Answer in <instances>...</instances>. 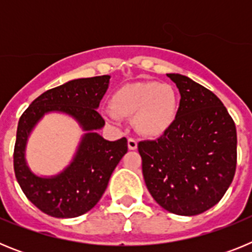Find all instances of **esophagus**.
Returning <instances> with one entry per match:
<instances>
[{"mask_svg": "<svg viewBox=\"0 0 252 252\" xmlns=\"http://www.w3.org/2000/svg\"><path fill=\"white\" fill-rule=\"evenodd\" d=\"M127 146L130 150H136L137 149V141L135 139H132V137H130V139L127 140Z\"/></svg>", "mask_w": 252, "mask_h": 252, "instance_id": "obj_1", "label": "esophagus"}]
</instances>
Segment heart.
I'll return each mask as SVG.
<instances>
[{"label": "heart", "mask_w": 252, "mask_h": 252, "mask_svg": "<svg viewBox=\"0 0 252 252\" xmlns=\"http://www.w3.org/2000/svg\"><path fill=\"white\" fill-rule=\"evenodd\" d=\"M110 104L112 111L106 112L108 121L119 125L120 117L133 119L140 132L160 136L175 124L179 97L171 84L135 82L117 88L111 95Z\"/></svg>", "instance_id": "b5f03b06"}]
</instances>
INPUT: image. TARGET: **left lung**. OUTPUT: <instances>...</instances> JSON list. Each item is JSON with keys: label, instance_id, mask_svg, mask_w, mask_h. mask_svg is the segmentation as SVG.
Here are the masks:
<instances>
[{"label": "left lung", "instance_id": "1", "mask_svg": "<svg viewBox=\"0 0 252 252\" xmlns=\"http://www.w3.org/2000/svg\"><path fill=\"white\" fill-rule=\"evenodd\" d=\"M166 75L180 93L178 117L159 139L139 142L142 175L160 207L195 216L221 201L232 183L236 126L215 93L186 75Z\"/></svg>", "mask_w": 252, "mask_h": 252}]
</instances>
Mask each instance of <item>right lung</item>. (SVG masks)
<instances>
[{"label": "right lung", "instance_id": "right-lung-1", "mask_svg": "<svg viewBox=\"0 0 252 252\" xmlns=\"http://www.w3.org/2000/svg\"><path fill=\"white\" fill-rule=\"evenodd\" d=\"M110 75L73 79L39 95L20 117L13 151L15 175L29 201L55 218L84 215L98 203L113 170L127 153V140L108 141L99 135L104 120L97 112ZM49 113L69 115L85 133L72 160L55 176H39L26 160L28 137Z\"/></svg>", "mask_w": 252, "mask_h": 252}]
</instances>
